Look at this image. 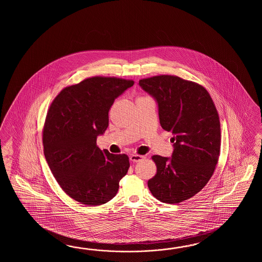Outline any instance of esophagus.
<instances>
[{
	"label": "esophagus",
	"mask_w": 262,
	"mask_h": 262,
	"mask_svg": "<svg viewBox=\"0 0 262 262\" xmlns=\"http://www.w3.org/2000/svg\"><path fill=\"white\" fill-rule=\"evenodd\" d=\"M145 156H138V155H132L130 156V160L134 162V163H138V162L141 161L144 159Z\"/></svg>",
	"instance_id": "1"
}]
</instances>
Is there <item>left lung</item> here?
<instances>
[{"label":"left lung","mask_w":262,"mask_h":262,"mask_svg":"<svg viewBox=\"0 0 262 262\" xmlns=\"http://www.w3.org/2000/svg\"><path fill=\"white\" fill-rule=\"evenodd\" d=\"M156 101L162 128L171 132V158L154 156L157 171L148 181L158 201L174 204L199 193L217 164L221 129L216 107L200 84L162 75L139 80Z\"/></svg>","instance_id":"1"}]
</instances>
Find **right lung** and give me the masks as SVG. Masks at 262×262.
Wrapping results in <instances>:
<instances>
[{
  "instance_id": "1",
  "label": "right lung",
  "mask_w": 262,
  "mask_h": 262,
  "mask_svg": "<svg viewBox=\"0 0 262 262\" xmlns=\"http://www.w3.org/2000/svg\"><path fill=\"white\" fill-rule=\"evenodd\" d=\"M133 80L94 77L61 91L51 103L43 130L44 155L61 189L75 201L97 206L112 200L128 171V156L96 145L108 126L114 100Z\"/></svg>"
}]
</instances>
